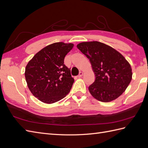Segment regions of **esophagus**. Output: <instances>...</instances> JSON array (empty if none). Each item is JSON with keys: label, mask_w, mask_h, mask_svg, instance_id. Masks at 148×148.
<instances>
[{"label": "esophagus", "mask_w": 148, "mask_h": 148, "mask_svg": "<svg viewBox=\"0 0 148 148\" xmlns=\"http://www.w3.org/2000/svg\"><path fill=\"white\" fill-rule=\"evenodd\" d=\"M82 75H83L82 72H80V73H79V75H77V77H81L82 76Z\"/></svg>", "instance_id": "1"}]
</instances>
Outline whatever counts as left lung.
<instances>
[{
    "label": "left lung",
    "mask_w": 148,
    "mask_h": 148,
    "mask_svg": "<svg viewBox=\"0 0 148 148\" xmlns=\"http://www.w3.org/2000/svg\"><path fill=\"white\" fill-rule=\"evenodd\" d=\"M77 47L89 59L95 81L89 87L97 100L108 103L117 99L132 79V69L124 56L114 49L97 41L84 42Z\"/></svg>",
    "instance_id": "left-lung-1"
}]
</instances>
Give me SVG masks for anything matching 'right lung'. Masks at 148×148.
Here are the masks:
<instances>
[{
    "label": "right lung",
    "mask_w": 148,
    "mask_h": 148,
    "mask_svg": "<svg viewBox=\"0 0 148 148\" xmlns=\"http://www.w3.org/2000/svg\"><path fill=\"white\" fill-rule=\"evenodd\" d=\"M73 44L53 43L38 52L25 67V77L32 94L44 103L52 104L66 97L74 79L64 64Z\"/></svg>",
    "instance_id": "obj_1"
}]
</instances>
